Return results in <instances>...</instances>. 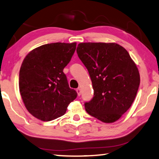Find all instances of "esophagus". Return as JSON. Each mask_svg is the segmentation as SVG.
Instances as JSON below:
<instances>
[{"label": "esophagus", "mask_w": 159, "mask_h": 159, "mask_svg": "<svg viewBox=\"0 0 159 159\" xmlns=\"http://www.w3.org/2000/svg\"><path fill=\"white\" fill-rule=\"evenodd\" d=\"M76 91L78 96H80V94H81V89H80V88H77Z\"/></svg>", "instance_id": "34e87169"}]
</instances>
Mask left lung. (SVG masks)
I'll return each mask as SVG.
<instances>
[{
  "instance_id": "8db88e82",
  "label": "left lung",
  "mask_w": 159,
  "mask_h": 159,
  "mask_svg": "<svg viewBox=\"0 0 159 159\" xmlns=\"http://www.w3.org/2000/svg\"><path fill=\"white\" fill-rule=\"evenodd\" d=\"M78 57L89 72L93 97L85 110L106 123L116 122L128 110L140 83L139 70L128 52L116 43H80Z\"/></svg>"
}]
</instances>
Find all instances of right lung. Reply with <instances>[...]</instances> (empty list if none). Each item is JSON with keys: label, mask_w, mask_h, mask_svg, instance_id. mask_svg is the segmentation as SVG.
<instances>
[{"label": "right lung", "mask_w": 159, "mask_h": 159, "mask_svg": "<svg viewBox=\"0 0 159 159\" xmlns=\"http://www.w3.org/2000/svg\"><path fill=\"white\" fill-rule=\"evenodd\" d=\"M76 43L44 44L29 53L20 70L19 88L27 111L42 121L63 116L77 93L70 89L63 69Z\"/></svg>", "instance_id": "obj_1"}]
</instances>
